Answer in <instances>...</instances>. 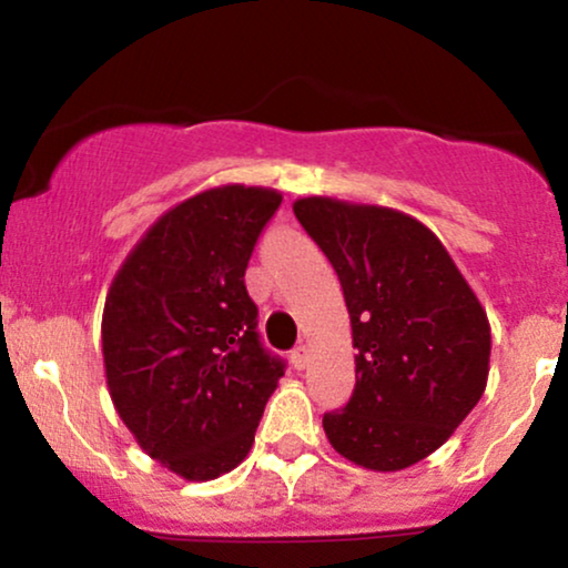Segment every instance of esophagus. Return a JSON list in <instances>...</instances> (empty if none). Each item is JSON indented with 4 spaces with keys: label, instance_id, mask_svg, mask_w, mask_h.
I'll list each match as a JSON object with an SVG mask.
<instances>
[{
    "label": "esophagus",
    "instance_id": "1",
    "mask_svg": "<svg viewBox=\"0 0 568 568\" xmlns=\"http://www.w3.org/2000/svg\"><path fill=\"white\" fill-rule=\"evenodd\" d=\"M291 362H293V367H296V369H306L308 367V348L306 346L293 348Z\"/></svg>",
    "mask_w": 568,
    "mask_h": 568
}]
</instances>
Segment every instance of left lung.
Returning a JSON list of instances; mask_svg holds the SVG:
<instances>
[{
    "mask_svg": "<svg viewBox=\"0 0 568 568\" xmlns=\"http://www.w3.org/2000/svg\"><path fill=\"white\" fill-rule=\"evenodd\" d=\"M293 214L341 280L356 385L322 416L333 448L372 471L406 469L454 435L490 372V322L440 239L390 206L329 196Z\"/></svg>",
    "mask_w": 568,
    "mask_h": 568,
    "instance_id": "obj_1",
    "label": "left lung"
}]
</instances>
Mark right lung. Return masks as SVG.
I'll list each match as a JSON object with an SVG mask.
<instances>
[{
    "label": "right lung",
    "instance_id": "add662e5",
    "mask_svg": "<svg viewBox=\"0 0 568 568\" xmlns=\"http://www.w3.org/2000/svg\"><path fill=\"white\" fill-rule=\"evenodd\" d=\"M280 201L241 183L181 201L143 233L106 293L112 404L143 454L189 483L217 479L248 456L285 372L260 343L243 283Z\"/></svg>",
    "mask_w": 568,
    "mask_h": 568
}]
</instances>
